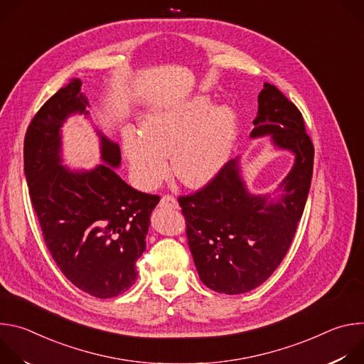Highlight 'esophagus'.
Returning a JSON list of instances; mask_svg holds the SVG:
<instances>
[{
    "label": "esophagus",
    "mask_w": 364,
    "mask_h": 364,
    "mask_svg": "<svg viewBox=\"0 0 364 364\" xmlns=\"http://www.w3.org/2000/svg\"><path fill=\"white\" fill-rule=\"evenodd\" d=\"M160 207H168V209H178V203L173 196H163Z\"/></svg>",
    "instance_id": "esophagus-1"
}]
</instances>
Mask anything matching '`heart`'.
<instances>
[{
  "instance_id": "heart-1",
  "label": "heart",
  "mask_w": 364,
  "mask_h": 364,
  "mask_svg": "<svg viewBox=\"0 0 364 364\" xmlns=\"http://www.w3.org/2000/svg\"><path fill=\"white\" fill-rule=\"evenodd\" d=\"M142 134L127 129L122 148L134 181L151 190L170 173L188 187H203L228 166L240 125L230 105L215 107L209 95L149 111Z\"/></svg>"
}]
</instances>
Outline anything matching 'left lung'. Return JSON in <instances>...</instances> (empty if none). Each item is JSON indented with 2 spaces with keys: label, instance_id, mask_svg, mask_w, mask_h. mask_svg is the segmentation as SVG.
Segmentation results:
<instances>
[{
  "label": "left lung",
  "instance_id": "8db88e82",
  "mask_svg": "<svg viewBox=\"0 0 364 364\" xmlns=\"http://www.w3.org/2000/svg\"><path fill=\"white\" fill-rule=\"evenodd\" d=\"M257 103L250 138L269 136L275 149L292 152L287 177L272 193L253 194L236 157L209 186L178 198L201 282L228 295L255 289L279 267L313 178L314 146L298 108L269 83L264 85Z\"/></svg>",
  "mask_w": 364,
  "mask_h": 364
}]
</instances>
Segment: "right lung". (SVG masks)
<instances>
[{
  "label": "right lung",
  "instance_id": "add662e5",
  "mask_svg": "<svg viewBox=\"0 0 364 364\" xmlns=\"http://www.w3.org/2000/svg\"><path fill=\"white\" fill-rule=\"evenodd\" d=\"M80 80L51 96L33 118L24 139V174L44 242L63 275L96 298L128 291L145 250L151 213L160 197L141 193L118 174L119 145L95 129L100 161L92 170L63 166L62 127L89 117Z\"/></svg>",
  "mask_w": 364,
  "mask_h": 364
}]
</instances>
